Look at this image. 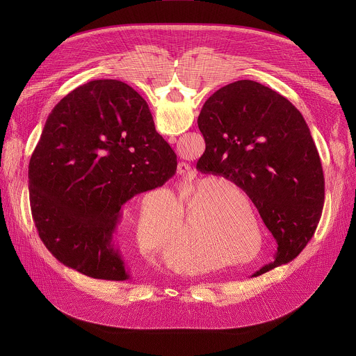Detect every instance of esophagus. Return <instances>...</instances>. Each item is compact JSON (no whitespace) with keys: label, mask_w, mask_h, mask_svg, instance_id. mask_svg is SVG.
I'll use <instances>...</instances> for the list:
<instances>
[{"label":"esophagus","mask_w":356,"mask_h":356,"mask_svg":"<svg viewBox=\"0 0 356 356\" xmlns=\"http://www.w3.org/2000/svg\"><path fill=\"white\" fill-rule=\"evenodd\" d=\"M188 172H190V165H188V163L180 162V163L177 165V173H179L180 176H184V175H187Z\"/></svg>","instance_id":"34e87169"}]
</instances>
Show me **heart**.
Wrapping results in <instances>:
<instances>
[{"mask_svg": "<svg viewBox=\"0 0 356 356\" xmlns=\"http://www.w3.org/2000/svg\"><path fill=\"white\" fill-rule=\"evenodd\" d=\"M209 188H210V184H209V183L200 181L198 184L193 186L188 191H186L184 195H186V197H188V195H190V197H201V195H204V194L209 193ZM188 224H190L191 227L194 225L193 222H188ZM139 225L143 227L146 231H150V234L154 235V236L158 235L159 231H161L159 227H152V225H150V220H149L147 217H142V218L139 220ZM204 229H206L207 232H210V234L206 235V238H204V246H206L207 249H210V250H218V249H221V248H225V249H231V250H234V252H238V250H239V249H238V246H239V239L234 238V236L229 235L225 229H222L221 224L217 225V221H213V222L207 224V225L204 227ZM217 264H218V261H211V265H217ZM201 265H204V261H198L194 268H195V269H200Z\"/></svg>", "mask_w": 356, "mask_h": 356, "instance_id": "heart-1", "label": "heart"}]
</instances>
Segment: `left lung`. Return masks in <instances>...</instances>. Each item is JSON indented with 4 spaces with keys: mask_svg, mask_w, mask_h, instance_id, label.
<instances>
[{
    "mask_svg": "<svg viewBox=\"0 0 356 356\" xmlns=\"http://www.w3.org/2000/svg\"><path fill=\"white\" fill-rule=\"evenodd\" d=\"M206 150L197 170L241 187L277 242L264 275L298 257L313 238L324 207L318 150L300 111L272 88L238 80L217 90L201 108Z\"/></svg>",
    "mask_w": 356,
    "mask_h": 356,
    "instance_id": "left-lung-1",
    "label": "left lung"
}]
</instances>
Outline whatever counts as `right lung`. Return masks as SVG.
<instances>
[{"instance_id":"obj_1","label":"right lung","mask_w":356,"mask_h":356,"mask_svg":"<svg viewBox=\"0 0 356 356\" xmlns=\"http://www.w3.org/2000/svg\"><path fill=\"white\" fill-rule=\"evenodd\" d=\"M177 168L146 101L118 80H92L62 98L33 150L28 179L39 238L67 268L127 280L113 234L121 207L163 186Z\"/></svg>"}]
</instances>
